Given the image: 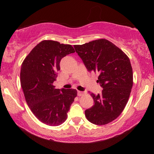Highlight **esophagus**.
<instances>
[{"instance_id":"obj_1","label":"esophagus","mask_w":154,"mask_h":154,"mask_svg":"<svg viewBox=\"0 0 154 154\" xmlns=\"http://www.w3.org/2000/svg\"><path fill=\"white\" fill-rule=\"evenodd\" d=\"M77 94H78V96L81 97V96H83L84 94V92H82V91H78L77 92Z\"/></svg>"}]
</instances>
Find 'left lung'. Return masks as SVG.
I'll list each match as a JSON object with an SVG mask.
<instances>
[{
	"label": "left lung",
	"instance_id": "left-lung-1",
	"mask_svg": "<svg viewBox=\"0 0 154 154\" xmlns=\"http://www.w3.org/2000/svg\"><path fill=\"white\" fill-rule=\"evenodd\" d=\"M75 52L89 71L99 73L102 93L90 94L94 105L85 111L90 123L103 125L117 119L125 109L133 84L128 57L114 44L98 39L74 45Z\"/></svg>",
	"mask_w": 154,
	"mask_h": 154
}]
</instances>
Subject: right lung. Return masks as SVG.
Instances as JSON below:
<instances>
[{
  "label": "right lung",
  "instance_id": "1",
  "mask_svg": "<svg viewBox=\"0 0 154 154\" xmlns=\"http://www.w3.org/2000/svg\"><path fill=\"white\" fill-rule=\"evenodd\" d=\"M73 52L71 45L45 40L33 48L22 64L20 81L25 100L35 116L48 125L64 123L77 96L76 90L56 89L53 85L61 60Z\"/></svg>",
  "mask_w": 154,
  "mask_h": 154
}]
</instances>
